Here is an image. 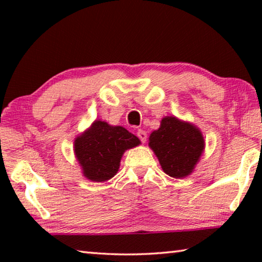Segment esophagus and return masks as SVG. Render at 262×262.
<instances>
[{
  "instance_id": "obj_1",
  "label": "esophagus",
  "mask_w": 262,
  "mask_h": 262,
  "mask_svg": "<svg viewBox=\"0 0 262 262\" xmlns=\"http://www.w3.org/2000/svg\"><path fill=\"white\" fill-rule=\"evenodd\" d=\"M136 135L141 140L142 143H145V141H147V133H145L144 130H142V129H137Z\"/></svg>"
}]
</instances>
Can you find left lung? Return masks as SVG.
Masks as SVG:
<instances>
[{
    "label": "left lung",
    "mask_w": 262,
    "mask_h": 262,
    "mask_svg": "<svg viewBox=\"0 0 262 262\" xmlns=\"http://www.w3.org/2000/svg\"><path fill=\"white\" fill-rule=\"evenodd\" d=\"M149 147L157 156L163 171L178 179L192 173L205 149V140L193 123L165 117L161 127L150 134Z\"/></svg>",
    "instance_id": "left-lung-1"
}]
</instances>
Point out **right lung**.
<instances>
[{
	"mask_svg": "<svg viewBox=\"0 0 262 262\" xmlns=\"http://www.w3.org/2000/svg\"><path fill=\"white\" fill-rule=\"evenodd\" d=\"M141 143L139 137L121 126L96 120L76 137L74 151L86 179L103 183L117 174L123 152Z\"/></svg>",
	"mask_w": 262,
	"mask_h": 262,
	"instance_id": "add662e5",
	"label": "right lung"
}]
</instances>
